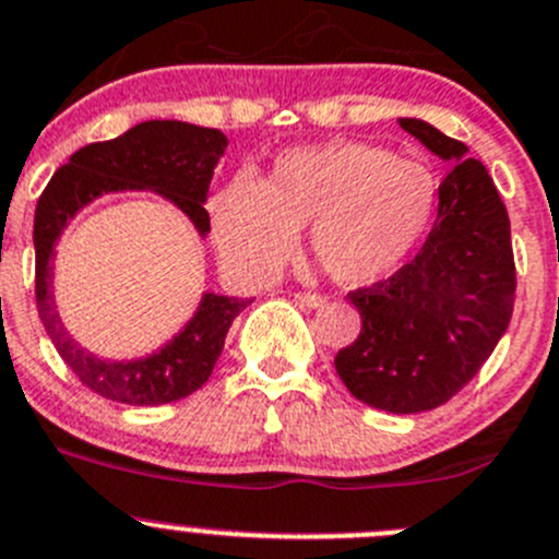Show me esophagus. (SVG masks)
I'll return each instance as SVG.
<instances>
[{
    "instance_id": "obj_1",
    "label": "esophagus",
    "mask_w": 559,
    "mask_h": 559,
    "mask_svg": "<svg viewBox=\"0 0 559 559\" xmlns=\"http://www.w3.org/2000/svg\"><path fill=\"white\" fill-rule=\"evenodd\" d=\"M296 299H299L305 307H310V310H318V307L326 305V296L321 294H296Z\"/></svg>"
}]
</instances>
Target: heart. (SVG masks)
Listing matches in <instances>:
<instances>
[{
  "label": "heart",
  "mask_w": 559,
  "mask_h": 559,
  "mask_svg": "<svg viewBox=\"0 0 559 559\" xmlns=\"http://www.w3.org/2000/svg\"><path fill=\"white\" fill-rule=\"evenodd\" d=\"M436 197L425 164L334 140L283 151L263 183L227 180L211 200V225L222 258L249 276L274 274L307 227L318 265L359 288L401 269L428 233Z\"/></svg>",
  "instance_id": "b5f03b06"
}]
</instances>
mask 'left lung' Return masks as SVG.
<instances>
[{
	"mask_svg": "<svg viewBox=\"0 0 559 559\" xmlns=\"http://www.w3.org/2000/svg\"><path fill=\"white\" fill-rule=\"evenodd\" d=\"M403 131L448 162L439 214L403 269L348 294L359 337L334 368L356 401L392 414L442 406L483 368L508 329L515 299L510 222L491 175L464 142L417 117Z\"/></svg>",
	"mask_w": 559,
	"mask_h": 559,
	"instance_id": "8db88e82",
	"label": "left lung"
}]
</instances>
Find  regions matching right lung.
<instances>
[{
	"label": "right lung",
	"mask_w": 559,
	"mask_h": 559,
	"mask_svg": "<svg viewBox=\"0 0 559 559\" xmlns=\"http://www.w3.org/2000/svg\"><path fill=\"white\" fill-rule=\"evenodd\" d=\"M225 147L227 136L219 129L180 120H147L115 140L93 142L73 153L37 200L32 230L37 316L62 362L90 392L106 401L162 406L200 390L214 373L227 329L252 299L203 294L194 316L167 345L140 359H104L82 348L60 321L51 265L55 243L84 205L111 191H156L178 205L205 238L211 230L205 200Z\"/></svg>",
	"instance_id": "1"
}]
</instances>
